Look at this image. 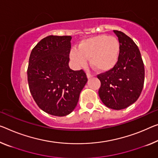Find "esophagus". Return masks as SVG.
<instances>
[{
    "label": "esophagus",
    "instance_id": "1",
    "mask_svg": "<svg viewBox=\"0 0 158 158\" xmlns=\"http://www.w3.org/2000/svg\"><path fill=\"white\" fill-rule=\"evenodd\" d=\"M87 77H88V78H90V77H93L94 76L92 73H89V72H87Z\"/></svg>",
    "mask_w": 158,
    "mask_h": 158
}]
</instances>
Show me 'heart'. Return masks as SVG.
I'll use <instances>...</instances> for the list:
<instances>
[{"mask_svg":"<svg viewBox=\"0 0 158 158\" xmlns=\"http://www.w3.org/2000/svg\"><path fill=\"white\" fill-rule=\"evenodd\" d=\"M119 54V43L114 37L105 35L87 38L71 52V58L77 67H84L87 60L98 71L106 72L115 66Z\"/></svg>","mask_w":158,"mask_h":158,"instance_id":"1","label":"heart"}]
</instances>
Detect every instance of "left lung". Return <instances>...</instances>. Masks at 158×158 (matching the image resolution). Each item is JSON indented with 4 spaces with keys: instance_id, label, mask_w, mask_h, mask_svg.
<instances>
[{
    "instance_id": "obj_1",
    "label": "left lung",
    "mask_w": 158,
    "mask_h": 158,
    "mask_svg": "<svg viewBox=\"0 0 158 158\" xmlns=\"http://www.w3.org/2000/svg\"><path fill=\"white\" fill-rule=\"evenodd\" d=\"M119 42L115 66L98 74L101 82L99 96L102 102L116 110L128 107L137 100L144 85L145 69L137 45L122 31L114 30Z\"/></svg>"
}]
</instances>
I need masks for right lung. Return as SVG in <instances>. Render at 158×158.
I'll return each instance as SVG.
<instances>
[{"label":"right lung","instance_id":"right-lung-1","mask_svg":"<svg viewBox=\"0 0 158 158\" xmlns=\"http://www.w3.org/2000/svg\"><path fill=\"white\" fill-rule=\"evenodd\" d=\"M71 40V36H48L33 48L29 59L31 94L39 107L51 115L71 113L87 81L83 70L69 66Z\"/></svg>","mask_w":158,"mask_h":158}]
</instances>
